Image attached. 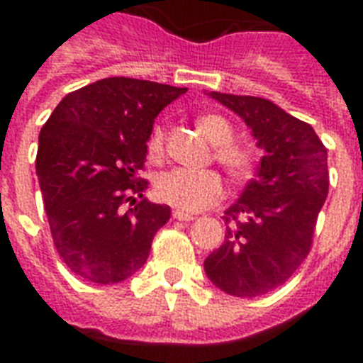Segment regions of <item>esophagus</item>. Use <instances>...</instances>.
<instances>
[{
	"label": "esophagus",
	"instance_id": "1",
	"mask_svg": "<svg viewBox=\"0 0 363 363\" xmlns=\"http://www.w3.org/2000/svg\"><path fill=\"white\" fill-rule=\"evenodd\" d=\"M173 218H175V220L190 222V220H194L196 216H194V215H188V213H184V211H173Z\"/></svg>",
	"mask_w": 363,
	"mask_h": 363
}]
</instances>
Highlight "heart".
Here are the masks:
<instances>
[{
  "mask_svg": "<svg viewBox=\"0 0 363 363\" xmlns=\"http://www.w3.org/2000/svg\"><path fill=\"white\" fill-rule=\"evenodd\" d=\"M196 128L201 135L215 145V160L235 181H245L252 175L254 156L247 147L232 141V124L220 115H201L196 121ZM148 156L160 160L164 154V128L156 125L150 131L147 143ZM154 192L160 201L179 211L198 213L215 205L224 194L222 177L213 169H175L165 171L156 179Z\"/></svg>",
  "mask_w": 363,
  "mask_h": 363,
  "instance_id": "heart-1",
  "label": "heart"
}]
</instances>
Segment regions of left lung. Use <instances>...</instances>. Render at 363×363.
Wrapping results in <instances>:
<instances>
[{"label": "left lung", "instance_id": "1", "mask_svg": "<svg viewBox=\"0 0 363 363\" xmlns=\"http://www.w3.org/2000/svg\"><path fill=\"white\" fill-rule=\"evenodd\" d=\"M209 96L241 116L264 156L226 211V241L203 267L222 292L256 298L286 282L309 254L330 186L328 150L307 122L269 99Z\"/></svg>", "mask_w": 363, "mask_h": 363}]
</instances>
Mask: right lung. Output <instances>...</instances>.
<instances>
[{
  "label": "right lung",
  "mask_w": 363,
  "mask_h": 363,
  "mask_svg": "<svg viewBox=\"0 0 363 363\" xmlns=\"http://www.w3.org/2000/svg\"><path fill=\"white\" fill-rule=\"evenodd\" d=\"M184 92L109 77L67 94L41 128L39 186L54 247L77 277L115 284L147 262L171 209L143 198L147 181L137 175L154 118Z\"/></svg>",
  "instance_id": "obj_1"
}]
</instances>
